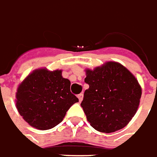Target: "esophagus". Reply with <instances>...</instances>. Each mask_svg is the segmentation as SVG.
Segmentation results:
<instances>
[{"mask_svg":"<svg viewBox=\"0 0 157 157\" xmlns=\"http://www.w3.org/2000/svg\"><path fill=\"white\" fill-rule=\"evenodd\" d=\"M83 97H84V94H78V101H79V102L82 101V100H83Z\"/></svg>","mask_w":157,"mask_h":157,"instance_id":"1","label":"esophagus"}]
</instances>
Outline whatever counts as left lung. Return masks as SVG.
I'll return each mask as SVG.
<instances>
[{
    "label": "left lung",
    "instance_id": "obj_1",
    "mask_svg": "<svg viewBox=\"0 0 157 157\" xmlns=\"http://www.w3.org/2000/svg\"><path fill=\"white\" fill-rule=\"evenodd\" d=\"M89 89L81 102L91 127L112 133L126 126L137 112L141 88L135 77L120 63L109 62L86 70Z\"/></svg>",
    "mask_w": 157,
    "mask_h": 157
}]
</instances>
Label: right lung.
Wrapping results in <instances>:
<instances>
[{
  "mask_svg": "<svg viewBox=\"0 0 157 157\" xmlns=\"http://www.w3.org/2000/svg\"><path fill=\"white\" fill-rule=\"evenodd\" d=\"M71 83L61 70H35L17 92V108L29 125L40 130L52 128L63 121L78 99L70 90Z\"/></svg>",
  "mask_w": 157,
  "mask_h": 157,
  "instance_id": "obj_1",
  "label": "right lung"
}]
</instances>
